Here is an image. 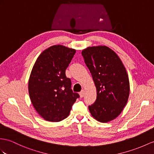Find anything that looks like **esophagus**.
Wrapping results in <instances>:
<instances>
[{
    "label": "esophagus",
    "instance_id": "1",
    "mask_svg": "<svg viewBox=\"0 0 154 154\" xmlns=\"http://www.w3.org/2000/svg\"><path fill=\"white\" fill-rule=\"evenodd\" d=\"M84 94H85V91L84 90H82V91L80 92V97H83L84 96Z\"/></svg>",
    "mask_w": 154,
    "mask_h": 154
}]
</instances>
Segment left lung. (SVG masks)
<instances>
[{"label":"left lung","mask_w":154,"mask_h":154,"mask_svg":"<svg viewBox=\"0 0 154 154\" xmlns=\"http://www.w3.org/2000/svg\"><path fill=\"white\" fill-rule=\"evenodd\" d=\"M97 89L95 102L89 106L91 116L106 123L122 113L129 99L128 74L118 55L106 46L88 47L82 51Z\"/></svg>","instance_id":"left-lung-1"}]
</instances>
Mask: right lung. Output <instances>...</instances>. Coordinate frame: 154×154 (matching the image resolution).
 Listing matches in <instances>:
<instances>
[{
	"label": "right lung",
	"instance_id": "add662e5",
	"mask_svg": "<svg viewBox=\"0 0 154 154\" xmlns=\"http://www.w3.org/2000/svg\"><path fill=\"white\" fill-rule=\"evenodd\" d=\"M76 50L54 45L37 58L30 74V99L38 114L45 120L57 122L68 117L80 95L71 89V80L65 70Z\"/></svg>",
	"mask_w": 154,
	"mask_h": 154
}]
</instances>
